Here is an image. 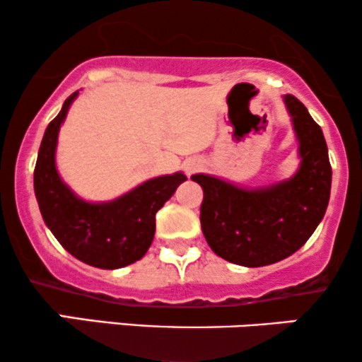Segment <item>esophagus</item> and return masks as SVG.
Listing matches in <instances>:
<instances>
[{
    "instance_id": "34e87169",
    "label": "esophagus",
    "mask_w": 362,
    "mask_h": 362,
    "mask_svg": "<svg viewBox=\"0 0 362 362\" xmlns=\"http://www.w3.org/2000/svg\"><path fill=\"white\" fill-rule=\"evenodd\" d=\"M202 167V163H201V160H197V158H192V160H189L185 163V170H187V173H194V172H197L199 168Z\"/></svg>"
}]
</instances>
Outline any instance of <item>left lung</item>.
<instances>
[{
    "mask_svg": "<svg viewBox=\"0 0 362 362\" xmlns=\"http://www.w3.org/2000/svg\"><path fill=\"white\" fill-rule=\"evenodd\" d=\"M296 132L301 163L288 180L242 189L218 177L197 173L204 190L201 226L211 250L221 259L262 267L300 250L325 216L332 167L322 129L293 95L284 97Z\"/></svg>",
    "mask_w": 362,
    "mask_h": 362,
    "instance_id": "obj_1",
    "label": "left lung"
}]
</instances>
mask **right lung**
<instances>
[{"label":"right lung","instance_id":"add662e5","mask_svg":"<svg viewBox=\"0 0 362 362\" xmlns=\"http://www.w3.org/2000/svg\"><path fill=\"white\" fill-rule=\"evenodd\" d=\"M78 91L66 98L44 132L34 170V189L40 214L57 242L78 260L98 269H120L143 259L155 236V216L187 180L182 172L146 180L109 202L78 197L56 168L61 124Z\"/></svg>","mask_w":362,"mask_h":362}]
</instances>
